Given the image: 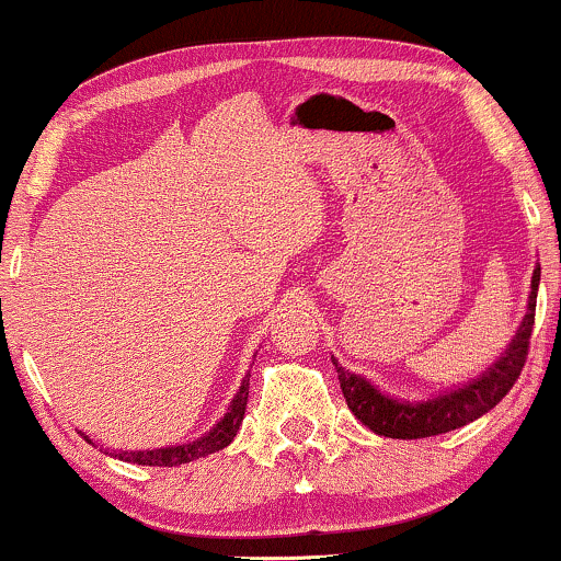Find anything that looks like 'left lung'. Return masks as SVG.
Instances as JSON below:
<instances>
[{
  "instance_id": "left-lung-1",
  "label": "left lung",
  "mask_w": 561,
  "mask_h": 561,
  "mask_svg": "<svg viewBox=\"0 0 561 561\" xmlns=\"http://www.w3.org/2000/svg\"><path fill=\"white\" fill-rule=\"evenodd\" d=\"M538 283H541V265L536 262L530 278L528 312L519 322L517 333L506 344L502 357L493 359L491 367H485L478 378L467 380L462 386H454L444 393H436L431 399L407 401L391 397V393L380 391L378 386L370 383L365 375L348 373L346 367L339 365V359L331 357L348 410L354 412V417L362 425H367L378 436L404 440L438 436V433L457 431V427L483 417L485 412H491L510 393V388L515 386L519 373H523L525 359H528L533 320H536Z\"/></svg>"
}]
</instances>
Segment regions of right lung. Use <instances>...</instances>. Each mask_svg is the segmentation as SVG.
<instances>
[{
    "label": "right lung",
    "mask_w": 561,
    "mask_h": 561,
    "mask_svg": "<svg viewBox=\"0 0 561 561\" xmlns=\"http://www.w3.org/2000/svg\"><path fill=\"white\" fill-rule=\"evenodd\" d=\"M247 399H249V375L241 380L236 397L230 399L228 412L222 414V417L217 420V425L209 427L204 436L188 440V444L160 446V449H147V451H112V449H104V454L123 459V462L149 465V467H178V465L194 462V459L207 457V454L226 449L230 440L236 438V433H239V427L243 423V412H247ZM83 438L89 440V444H94V440L85 436V433H83Z\"/></svg>",
    "instance_id": "right-lung-1"
}]
</instances>
